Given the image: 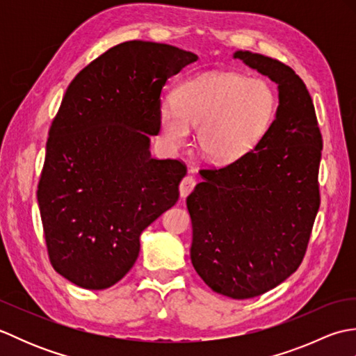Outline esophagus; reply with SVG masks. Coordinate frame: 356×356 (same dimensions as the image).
I'll return each instance as SVG.
<instances>
[{
	"label": "esophagus",
	"instance_id": "obj_1",
	"mask_svg": "<svg viewBox=\"0 0 356 356\" xmlns=\"http://www.w3.org/2000/svg\"><path fill=\"white\" fill-rule=\"evenodd\" d=\"M194 186H195V179L193 176H185L179 186L180 195H182V197H186V195L194 190Z\"/></svg>",
	"mask_w": 356,
	"mask_h": 356
}]
</instances>
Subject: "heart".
Returning <instances> with one entry per match:
<instances>
[{
	"mask_svg": "<svg viewBox=\"0 0 356 356\" xmlns=\"http://www.w3.org/2000/svg\"><path fill=\"white\" fill-rule=\"evenodd\" d=\"M277 107L266 81L240 73L209 72L186 79L174 102L159 107V127L170 147H179L195 128L199 153L216 163L245 156L268 130Z\"/></svg>",
	"mask_w": 356,
	"mask_h": 356,
	"instance_id": "obj_1",
	"label": "heart"
}]
</instances>
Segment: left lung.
I'll return each mask as SVG.
<instances>
[{"instance_id":"obj_1","label":"left lung","mask_w":356,"mask_h":356,"mask_svg":"<svg viewBox=\"0 0 356 356\" xmlns=\"http://www.w3.org/2000/svg\"><path fill=\"white\" fill-rule=\"evenodd\" d=\"M234 58L278 84L274 122L245 156L200 170L188 195L191 261L211 289L252 298L303 261L320 208L323 138L312 97L289 65L251 51Z\"/></svg>"}]
</instances>
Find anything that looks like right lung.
I'll use <instances>...</instances> for the list:
<instances>
[{
    "mask_svg": "<svg viewBox=\"0 0 356 356\" xmlns=\"http://www.w3.org/2000/svg\"><path fill=\"white\" fill-rule=\"evenodd\" d=\"M197 61L168 44L127 41L84 67L50 125L38 182L53 269L101 291L138 260L142 231L179 200L186 165L149 154L165 82Z\"/></svg>",
    "mask_w": 356,
    "mask_h": 356,
    "instance_id": "right-lung-1",
    "label": "right lung"
}]
</instances>
